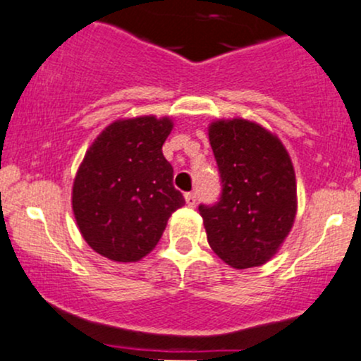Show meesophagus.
Masks as SVG:
<instances>
[{
  "instance_id": "34e87169",
  "label": "esophagus",
  "mask_w": 361,
  "mask_h": 361,
  "mask_svg": "<svg viewBox=\"0 0 361 361\" xmlns=\"http://www.w3.org/2000/svg\"><path fill=\"white\" fill-rule=\"evenodd\" d=\"M185 202H188V206H191V208H194V206H196V194H194V192H185Z\"/></svg>"
}]
</instances>
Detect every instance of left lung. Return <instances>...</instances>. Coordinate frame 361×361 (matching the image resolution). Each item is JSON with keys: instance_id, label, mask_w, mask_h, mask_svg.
I'll list each match as a JSON object with an SVG mask.
<instances>
[{"instance_id": "8db88e82", "label": "left lung", "mask_w": 361, "mask_h": 361, "mask_svg": "<svg viewBox=\"0 0 361 361\" xmlns=\"http://www.w3.org/2000/svg\"><path fill=\"white\" fill-rule=\"evenodd\" d=\"M208 135L221 179L220 200L200 204L208 244L232 268L264 264L297 214L288 152L273 133L245 119L214 121Z\"/></svg>"}]
</instances>
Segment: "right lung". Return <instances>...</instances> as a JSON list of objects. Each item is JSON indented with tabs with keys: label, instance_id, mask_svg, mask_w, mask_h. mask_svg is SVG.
Returning <instances> with one entry per match:
<instances>
[{
	"label": "right lung",
	"instance_id": "obj_1",
	"mask_svg": "<svg viewBox=\"0 0 361 361\" xmlns=\"http://www.w3.org/2000/svg\"><path fill=\"white\" fill-rule=\"evenodd\" d=\"M169 117L112 123L97 136L73 182V213L87 244L117 262H136L159 244L167 221L184 206L161 147Z\"/></svg>",
	"mask_w": 361,
	"mask_h": 361
}]
</instances>
